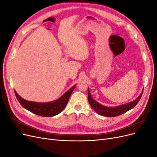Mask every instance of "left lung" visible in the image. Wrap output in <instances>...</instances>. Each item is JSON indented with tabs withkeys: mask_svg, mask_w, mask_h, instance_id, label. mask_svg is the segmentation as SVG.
<instances>
[{
	"mask_svg": "<svg viewBox=\"0 0 157 157\" xmlns=\"http://www.w3.org/2000/svg\"><path fill=\"white\" fill-rule=\"evenodd\" d=\"M142 94H143V92H141L140 96L136 99H135L134 101H133L130 103H128L124 104V105H120L116 107H108L103 106L101 105V104L98 103L97 101H95L94 99H92L91 97V94H90L89 88L88 90V101L90 106L92 107V108L97 113L99 114V115H101L102 116L107 117H117L118 115H122L123 113H125L128 111L130 110V109H132V108H134L140 100Z\"/></svg>",
	"mask_w": 157,
	"mask_h": 157,
	"instance_id": "obj_1",
	"label": "left lung"
}]
</instances>
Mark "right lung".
I'll list each match as a JSON object with an SVG mask.
<instances>
[{
  "label": "right lung",
  "mask_w": 157,
  "mask_h": 157,
  "mask_svg": "<svg viewBox=\"0 0 157 157\" xmlns=\"http://www.w3.org/2000/svg\"><path fill=\"white\" fill-rule=\"evenodd\" d=\"M75 88V85L64 94L59 99L53 102L49 103H36L27 101L19 96L15 90H14V92H15L17 99L23 107L35 115L47 117L58 115L63 110L67 105L71 94L73 92Z\"/></svg>",
  "instance_id": "obj_1"
}]
</instances>
